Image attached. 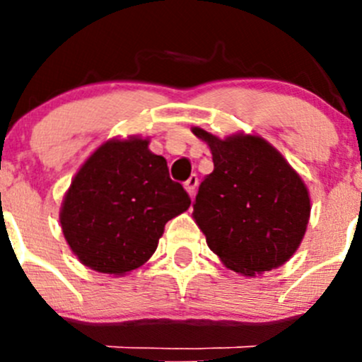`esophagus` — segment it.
<instances>
[{"instance_id": "esophagus-1", "label": "esophagus", "mask_w": 362, "mask_h": 362, "mask_svg": "<svg viewBox=\"0 0 362 362\" xmlns=\"http://www.w3.org/2000/svg\"><path fill=\"white\" fill-rule=\"evenodd\" d=\"M198 184H199V178H198V175H191V177H189V180L185 182V191L189 192V196H194V192H196V187H198Z\"/></svg>"}]
</instances>
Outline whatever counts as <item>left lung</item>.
<instances>
[{"instance_id": "left-lung-1", "label": "left lung", "mask_w": 362, "mask_h": 362, "mask_svg": "<svg viewBox=\"0 0 362 362\" xmlns=\"http://www.w3.org/2000/svg\"><path fill=\"white\" fill-rule=\"evenodd\" d=\"M192 133L214 156V171L192 204L208 247L228 268L249 276L289 261L310 218L308 191L299 175L259 136L218 140L202 127Z\"/></svg>"}]
</instances>
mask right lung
<instances>
[{"instance_id":"add662e5","label":"right lung","mask_w":362,"mask_h":362,"mask_svg":"<svg viewBox=\"0 0 362 362\" xmlns=\"http://www.w3.org/2000/svg\"><path fill=\"white\" fill-rule=\"evenodd\" d=\"M191 206L166 159L148 140H110L73 178L61 228L80 262L100 273L124 275L148 261L168 221Z\"/></svg>"}]
</instances>
